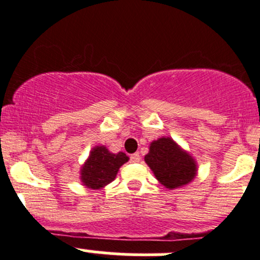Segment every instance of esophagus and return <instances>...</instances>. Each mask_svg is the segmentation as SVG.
Masks as SVG:
<instances>
[{
  "instance_id": "esophagus-1",
  "label": "esophagus",
  "mask_w": 260,
  "mask_h": 260,
  "mask_svg": "<svg viewBox=\"0 0 260 260\" xmlns=\"http://www.w3.org/2000/svg\"><path fill=\"white\" fill-rule=\"evenodd\" d=\"M131 162H140V159H141V156H140V153H133V154H131Z\"/></svg>"
}]
</instances>
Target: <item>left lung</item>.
I'll return each mask as SVG.
<instances>
[{
  "mask_svg": "<svg viewBox=\"0 0 260 260\" xmlns=\"http://www.w3.org/2000/svg\"><path fill=\"white\" fill-rule=\"evenodd\" d=\"M145 161L156 179L170 190L190 183L198 171L195 159L170 137L153 141Z\"/></svg>",
  "mask_w": 260,
  "mask_h": 260,
  "instance_id": "1",
  "label": "left lung"
}]
</instances>
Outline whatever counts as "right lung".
<instances>
[{
  "instance_id": "right-lung-1",
  "label": "right lung",
  "mask_w": 260,
  "mask_h": 260,
  "mask_svg": "<svg viewBox=\"0 0 260 260\" xmlns=\"http://www.w3.org/2000/svg\"><path fill=\"white\" fill-rule=\"evenodd\" d=\"M123 152L112 153L104 146H95L80 170V180L86 187L98 190L115 179L118 170L128 161Z\"/></svg>"
}]
</instances>
